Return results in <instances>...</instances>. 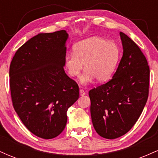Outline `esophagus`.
Here are the masks:
<instances>
[{
	"instance_id": "obj_1",
	"label": "esophagus",
	"mask_w": 158,
	"mask_h": 158,
	"mask_svg": "<svg viewBox=\"0 0 158 158\" xmlns=\"http://www.w3.org/2000/svg\"><path fill=\"white\" fill-rule=\"evenodd\" d=\"M79 94H80L81 96H84V95H85V94H86V92H85L84 90L80 89V90H79Z\"/></svg>"
}]
</instances>
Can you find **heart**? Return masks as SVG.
<instances>
[{"label": "heart", "mask_w": 158, "mask_h": 158, "mask_svg": "<svg viewBox=\"0 0 158 158\" xmlns=\"http://www.w3.org/2000/svg\"><path fill=\"white\" fill-rule=\"evenodd\" d=\"M73 53L64 58V66L70 77L80 75L84 64L85 72L80 83L86 85L94 79L99 82L106 81L113 73L119 59L120 50L113 41L94 36L79 41L73 46Z\"/></svg>", "instance_id": "obj_1"}]
</instances>
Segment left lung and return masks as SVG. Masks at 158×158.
Returning a JSON list of instances; mask_svg holds the SVG:
<instances>
[{
  "mask_svg": "<svg viewBox=\"0 0 158 158\" xmlns=\"http://www.w3.org/2000/svg\"><path fill=\"white\" fill-rule=\"evenodd\" d=\"M123 53L113 77L89 91L90 115L96 131L106 139L124 135L142 113L148 96L149 67L139 47L119 32Z\"/></svg>",
  "mask_w": 158,
  "mask_h": 158,
  "instance_id": "obj_1",
  "label": "left lung"
}]
</instances>
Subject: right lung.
I'll list each match as a JSON object with an SVG mask.
<instances>
[{
	"instance_id": "1",
	"label": "right lung",
	"mask_w": 158,
	"mask_h": 158,
	"mask_svg": "<svg viewBox=\"0 0 158 158\" xmlns=\"http://www.w3.org/2000/svg\"><path fill=\"white\" fill-rule=\"evenodd\" d=\"M68 34L65 30L39 33L13 56L10 68L11 97L27 129L52 139L64 129L67 111L79 99V86L65 73Z\"/></svg>"
}]
</instances>
